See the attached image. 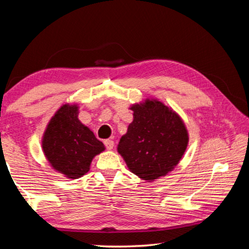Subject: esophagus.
I'll return each instance as SVG.
<instances>
[{
	"mask_svg": "<svg viewBox=\"0 0 249 249\" xmlns=\"http://www.w3.org/2000/svg\"><path fill=\"white\" fill-rule=\"evenodd\" d=\"M104 145L107 147V149H113V147H114V142L111 141V140H105L104 141Z\"/></svg>",
	"mask_w": 249,
	"mask_h": 249,
	"instance_id": "esophagus-1",
	"label": "esophagus"
}]
</instances>
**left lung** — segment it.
<instances>
[{
  "mask_svg": "<svg viewBox=\"0 0 249 249\" xmlns=\"http://www.w3.org/2000/svg\"><path fill=\"white\" fill-rule=\"evenodd\" d=\"M134 120L122 136L117 151L128 169L142 180L154 181L178 165L189 137L184 123L157 100L134 104Z\"/></svg>",
  "mask_w": 249,
  "mask_h": 249,
  "instance_id": "1",
  "label": "left lung"
}]
</instances>
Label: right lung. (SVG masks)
<instances>
[{
	"label": "right lung",
	"instance_id": "right-lung-1",
	"mask_svg": "<svg viewBox=\"0 0 249 249\" xmlns=\"http://www.w3.org/2000/svg\"><path fill=\"white\" fill-rule=\"evenodd\" d=\"M104 149L103 142L78 120L77 105H62L44 133L46 158L53 169L70 179L86 175L94 156Z\"/></svg>",
	"mask_w": 249,
	"mask_h": 249
}]
</instances>
